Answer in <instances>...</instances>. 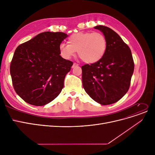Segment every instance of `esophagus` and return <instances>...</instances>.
Segmentation results:
<instances>
[{"instance_id":"1","label":"esophagus","mask_w":155,"mask_h":155,"mask_svg":"<svg viewBox=\"0 0 155 155\" xmlns=\"http://www.w3.org/2000/svg\"><path fill=\"white\" fill-rule=\"evenodd\" d=\"M76 66H78V64H77V63H74L73 64V65H72V68H74L75 67H76Z\"/></svg>"}]
</instances>
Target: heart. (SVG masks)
<instances>
[{"label":"heart","mask_w":155,"mask_h":155,"mask_svg":"<svg viewBox=\"0 0 155 155\" xmlns=\"http://www.w3.org/2000/svg\"><path fill=\"white\" fill-rule=\"evenodd\" d=\"M107 47L105 37L98 32H79L69 37L68 45L61 43L59 46L60 55L70 59L76 51L84 62L93 64L104 57Z\"/></svg>","instance_id":"1"}]
</instances>
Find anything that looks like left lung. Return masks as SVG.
Instances as JSON below:
<instances>
[{
    "instance_id": "1",
    "label": "left lung",
    "mask_w": 155,
    "mask_h": 155,
    "mask_svg": "<svg viewBox=\"0 0 155 155\" xmlns=\"http://www.w3.org/2000/svg\"><path fill=\"white\" fill-rule=\"evenodd\" d=\"M94 28L104 34L107 47L99 61L82 66L83 87L98 104L110 105L127 92L134 61L130 49L116 32L105 26L98 25Z\"/></svg>"
}]
</instances>
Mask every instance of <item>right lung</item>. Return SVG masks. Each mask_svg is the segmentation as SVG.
Returning a JSON list of instances; mask_svg holds the SVG:
<instances>
[{"label": "right lung", "mask_w": 155, "mask_h": 155, "mask_svg": "<svg viewBox=\"0 0 155 155\" xmlns=\"http://www.w3.org/2000/svg\"><path fill=\"white\" fill-rule=\"evenodd\" d=\"M67 37L63 32L45 31L16 48L10 74L16 93L28 104L45 105L61 92L65 76L73 64L59 50Z\"/></svg>", "instance_id": "obj_1"}]
</instances>
